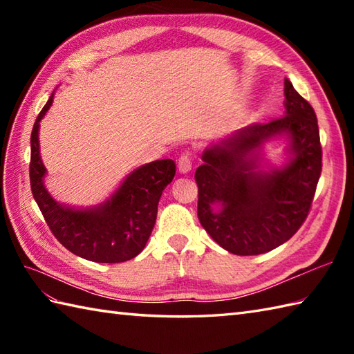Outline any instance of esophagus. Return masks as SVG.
Wrapping results in <instances>:
<instances>
[{"mask_svg":"<svg viewBox=\"0 0 354 354\" xmlns=\"http://www.w3.org/2000/svg\"><path fill=\"white\" fill-rule=\"evenodd\" d=\"M178 170H179V173H183V175H187V173L192 171V158L187 153L179 158Z\"/></svg>","mask_w":354,"mask_h":354,"instance_id":"obj_1","label":"esophagus"}]
</instances>
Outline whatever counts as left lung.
<instances>
[{"mask_svg":"<svg viewBox=\"0 0 354 354\" xmlns=\"http://www.w3.org/2000/svg\"><path fill=\"white\" fill-rule=\"evenodd\" d=\"M284 97L283 117L246 126L207 147L194 173L201 225L236 255L265 254L288 242L306 221L317 190L322 161L317 115L289 79ZM275 138L288 142V158L278 168L262 164V147Z\"/></svg>","mask_w":354,"mask_h":354,"instance_id":"8db88e82","label":"left lung"}]
</instances>
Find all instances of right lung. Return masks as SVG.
Returning <instances> with one entry per match:
<instances>
[{"label": "right lung", "mask_w": 354, "mask_h": 354, "mask_svg": "<svg viewBox=\"0 0 354 354\" xmlns=\"http://www.w3.org/2000/svg\"><path fill=\"white\" fill-rule=\"evenodd\" d=\"M53 97L37 115L30 138V185L45 222L66 250L85 260L122 263L137 257L153 230L162 190L175 176V162L158 160L140 165L99 205L79 208L61 204L45 187L47 169L39 153V123Z\"/></svg>", "instance_id": "add662e5"}]
</instances>
